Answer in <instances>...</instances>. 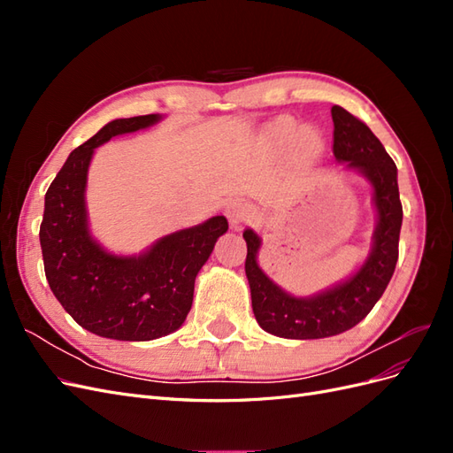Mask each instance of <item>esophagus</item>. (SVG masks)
<instances>
[{"label": "esophagus", "instance_id": "1", "mask_svg": "<svg viewBox=\"0 0 453 453\" xmlns=\"http://www.w3.org/2000/svg\"><path fill=\"white\" fill-rule=\"evenodd\" d=\"M255 215L253 211V205L248 203L245 200H234L228 203L226 208V217H228V223L234 226V228H240L243 223L251 221Z\"/></svg>", "mask_w": 453, "mask_h": 453}]
</instances>
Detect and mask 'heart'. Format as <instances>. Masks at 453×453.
<instances>
[{
  "mask_svg": "<svg viewBox=\"0 0 453 453\" xmlns=\"http://www.w3.org/2000/svg\"><path fill=\"white\" fill-rule=\"evenodd\" d=\"M296 132H298V127L293 119H280L276 125L272 127L273 140L281 145L291 143L296 138ZM298 145L303 147V150H306V153H315V150H319L321 147V138L311 130H303L298 134Z\"/></svg>",
  "mask_w": 453,
  "mask_h": 453,
  "instance_id": "b5f03b06",
  "label": "heart"
}]
</instances>
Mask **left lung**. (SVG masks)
Listing matches in <instances>:
<instances>
[{"label":"left lung","instance_id":"obj_1","mask_svg":"<svg viewBox=\"0 0 453 453\" xmlns=\"http://www.w3.org/2000/svg\"><path fill=\"white\" fill-rule=\"evenodd\" d=\"M331 115L334 122L333 153L336 160L361 170L374 187L378 208L374 248L363 268L346 283L318 296L295 298L273 285L258 268L257 251L260 240L253 230H245V276L251 287L253 313L266 333L281 338H326L357 325L386 291L399 258L403 203L395 162L361 119L340 105H333Z\"/></svg>","mask_w":453,"mask_h":453}]
</instances>
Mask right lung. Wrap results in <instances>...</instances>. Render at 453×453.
Masks as SVG:
<instances>
[{"instance_id": "add662e5", "label": "right lung", "mask_w": 453, "mask_h": 453, "mask_svg": "<svg viewBox=\"0 0 453 453\" xmlns=\"http://www.w3.org/2000/svg\"><path fill=\"white\" fill-rule=\"evenodd\" d=\"M158 119L109 122L67 157L45 195L39 242L50 291L81 326L104 338L143 342L177 331L193 306L196 273L228 228L217 215L162 238L142 257L109 255L90 238L85 185L94 149Z\"/></svg>"}]
</instances>
